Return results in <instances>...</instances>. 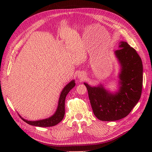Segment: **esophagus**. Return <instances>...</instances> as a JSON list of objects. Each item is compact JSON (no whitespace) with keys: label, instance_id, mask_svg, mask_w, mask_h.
<instances>
[{"label":"esophagus","instance_id":"obj_1","mask_svg":"<svg viewBox=\"0 0 152 152\" xmlns=\"http://www.w3.org/2000/svg\"><path fill=\"white\" fill-rule=\"evenodd\" d=\"M85 77H86V74L83 73V72H82V73H80L79 74V76H78V78L80 79H81L82 80L85 79Z\"/></svg>","mask_w":152,"mask_h":152}]
</instances>
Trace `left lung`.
Wrapping results in <instances>:
<instances>
[{
	"mask_svg": "<svg viewBox=\"0 0 152 152\" xmlns=\"http://www.w3.org/2000/svg\"><path fill=\"white\" fill-rule=\"evenodd\" d=\"M121 65L119 91L111 94L102 86L92 87L84 83L95 115L101 121H116L126 117L139 101L143 82V66L140 56L125 42H119L115 51Z\"/></svg>",
	"mask_w": 152,
	"mask_h": 152,
	"instance_id": "left-lung-1",
	"label": "left lung"
}]
</instances>
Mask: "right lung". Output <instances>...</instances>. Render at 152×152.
<instances>
[{"label": "right lung", "mask_w": 152, "mask_h": 152, "mask_svg": "<svg viewBox=\"0 0 152 152\" xmlns=\"http://www.w3.org/2000/svg\"><path fill=\"white\" fill-rule=\"evenodd\" d=\"M74 86H75V82H74V80H72V81H71L69 83H68V84L64 87L62 92L61 93L59 100V104H58L57 110L54 114V115L51 116V117L46 119H42V120L34 121H27L23 118L21 119L28 124L33 126H38V127H52V126L58 124L64 118V112H65V110H64V108H64V103H65L66 96L68 93H69V91Z\"/></svg>", "instance_id": "right-lung-1"}]
</instances>
